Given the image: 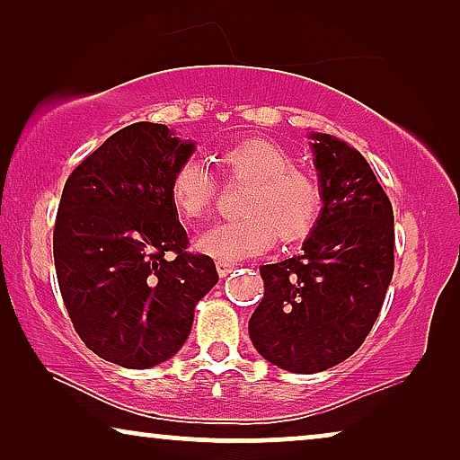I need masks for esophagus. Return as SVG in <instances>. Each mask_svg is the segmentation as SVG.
<instances>
[{"label": "esophagus", "instance_id": "1", "mask_svg": "<svg viewBox=\"0 0 460 460\" xmlns=\"http://www.w3.org/2000/svg\"><path fill=\"white\" fill-rule=\"evenodd\" d=\"M216 268H217V274L224 279V276H228V274L232 272V270H234V263L219 260V261H216Z\"/></svg>", "mask_w": 460, "mask_h": 460}]
</instances>
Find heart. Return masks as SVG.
I'll list each match as a JSON object with an SVG mask.
<instances>
[{
	"instance_id": "obj_1",
	"label": "heart",
	"mask_w": 460,
	"mask_h": 460,
	"mask_svg": "<svg viewBox=\"0 0 460 460\" xmlns=\"http://www.w3.org/2000/svg\"><path fill=\"white\" fill-rule=\"evenodd\" d=\"M226 181H247L238 211L243 217L213 226L199 236L200 253L222 261H238L268 251L280 241L305 238L318 224L324 205L320 180L291 163L279 144L253 137L224 148L217 155ZM219 184L199 161H186L169 181V200L186 222L211 211Z\"/></svg>"
}]
</instances>
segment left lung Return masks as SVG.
Here are the masks:
<instances>
[{"label":"left lung","instance_id":"left-lung-1","mask_svg":"<svg viewBox=\"0 0 460 460\" xmlns=\"http://www.w3.org/2000/svg\"><path fill=\"white\" fill-rule=\"evenodd\" d=\"M324 207L304 253L261 266L263 297L249 320L255 349L291 373L343 362L364 343L394 276V209L367 159L312 134Z\"/></svg>","mask_w":460,"mask_h":460}]
</instances>
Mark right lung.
Here are the masks:
<instances>
[{"label": "right lung", "instance_id": "obj_1", "mask_svg": "<svg viewBox=\"0 0 460 460\" xmlns=\"http://www.w3.org/2000/svg\"><path fill=\"white\" fill-rule=\"evenodd\" d=\"M192 142L140 121L112 134L68 175L54 224V263L87 348L125 368L172 358L194 305L217 282L209 255L188 251L169 181Z\"/></svg>", "mask_w": 460, "mask_h": 460}]
</instances>
